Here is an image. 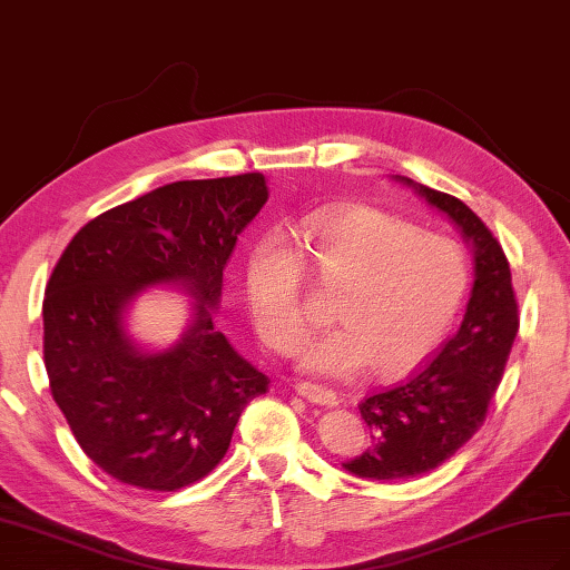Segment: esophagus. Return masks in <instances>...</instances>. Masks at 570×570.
I'll use <instances>...</instances> for the list:
<instances>
[{"mask_svg": "<svg viewBox=\"0 0 570 570\" xmlns=\"http://www.w3.org/2000/svg\"><path fill=\"white\" fill-rule=\"evenodd\" d=\"M296 392H298L301 397H305V400L313 402V404H320V406H337L340 404L337 392L325 390V387L313 385V383H298Z\"/></svg>", "mask_w": 570, "mask_h": 570, "instance_id": "obj_1", "label": "esophagus"}]
</instances>
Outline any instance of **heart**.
<instances>
[{
    "instance_id": "obj_1",
    "label": "heart",
    "mask_w": 570,
    "mask_h": 570,
    "mask_svg": "<svg viewBox=\"0 0 570 570\" xmlns=\"http://www.w3.org/2000/svg\"><path fill=\"white\" fill-rule=\"evenodd\" d=\"M320 282L340 288V325L301 348V368L346 381L371 363L381 375L414 368L443 337L470 284L458 240L419 230L373 207L320 212L303 222ZM245 301L255 332L272 352L291 354L308 332L303 262L282 233L259 238L247 257Z\"/></svg>"
}]
</instances>
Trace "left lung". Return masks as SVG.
Listing matches in <instances>:
<instances>
[{
	"instance_id": "8db88e82",
	"label": "left lung",
	"mask_w": 570,
	"mask_h": 570,
	"mask_svg": "<svg viewBox=\"0 0 570 570\" xmlns=\"http://www.w3.org/2000/svg\"><path fill=\"white\" fill-rule=\"evenodd\" d=\"M397 180L448 214L472 243L474 286L460 330L406 381L358 404L373 445L344 470L377 481L426 474L470 441L484 424L520 327L508 257L487 224L458 197Z\"/></svg>"
}]
</instances>
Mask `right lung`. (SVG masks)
Wrapping results in <instances>:
<instances>
[{"label":"right lung","instance_id":"right-lung-1","mask_svg":"<svg viewBox=\"0 0 570 570\" xmlns=\"http://www.w3.org/2000/svg\"><path fill=\"white\" fill-rule=\"evenodd\" d=\"M267 197L259 173L170 183L96 216L57 259L42 301L50 392L81 450L120 484H195L269 390L212 315L233 247ZM158 283H180L198 305L181 342L149 355L126 337L124 311Z\"/></svg>","mask_w":570,"mask_h":570}]
</instances>
